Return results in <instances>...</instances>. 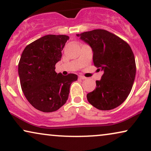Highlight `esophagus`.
Here are the masks:
<instances>
[{
    "mask_svg": "<svg viewBox=\"0 0 151 151\" xmlns=\"http://www.w3.org/2000/svg\"><path fill=\"white\" fill-rule=\"evenodd\" d=\"M78 78H79V79H80V80H86V78L84 77V76H78Z\"/></svg>",
    "mask_w": 151,
    "mask_h": 151,
    "instance_id": "34e87169",
    "label": "esophagus"
}]
</instances>
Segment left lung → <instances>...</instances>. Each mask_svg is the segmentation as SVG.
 I'll list each match as a JSON object with an SVG mask.
<instances>
[{
  "label": "left lung",
  "instance_id": "8db88e82",
  "mask_svg": "<svg viewBox=\"0 0 151 151\" xmlns=\"http://www.w3.org/2000/svg\"><path fill=\"white\" fill-rule=\"evenodd\" d=\"M91 47L94 65L104 72L96 80V88L86 95L88 102L99 110L116 108L124 102L133 87L136 73L133 51L127 42L104 29L77 34Z\"/></svg>",
  "mask_w": 151,
  "mask_h": 151
}]
</instances>
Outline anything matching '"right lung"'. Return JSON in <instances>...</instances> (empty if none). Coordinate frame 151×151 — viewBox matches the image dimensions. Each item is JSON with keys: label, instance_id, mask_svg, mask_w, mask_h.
Masks as SVG:
<instances>
[{"label": "right lung", "instance_id": "add662e5", "mask_svg": "<svg viewBox=\"0 0 151 151\" xmlns=\"http://www.w3.org/2000/svg\"><path fill=\"white\" fill-rule=\"evenodd\" d=\"M69 37L47 35L28 45L18 63L22 92L28 102L45 113L57 111L67 102L71 83L78 76H63L55 71L62 51Z\"/></svg>", "mask_w": 151, "mask_h": 151}]
</instances>
